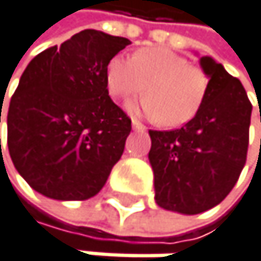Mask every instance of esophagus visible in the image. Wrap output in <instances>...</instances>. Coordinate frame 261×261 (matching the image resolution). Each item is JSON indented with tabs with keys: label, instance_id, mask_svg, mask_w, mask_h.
<instances>
[{
	"label": "esophagus",
	"instance_id": "esophagus-1",
	"mask_svg": "<svg viewBox=\"0 0 261 261\" xmlns=\"http://www.w3.org/2000/svg\"><path fill=\"white\" fill-rule=\"evenodd\" d=\"M132 126H133V129H136V132H145V125H142L139 120H133L132 122Z\"/></svg>",
	"mask_w": 261,
	"mask_h": 261
}]
</instances>
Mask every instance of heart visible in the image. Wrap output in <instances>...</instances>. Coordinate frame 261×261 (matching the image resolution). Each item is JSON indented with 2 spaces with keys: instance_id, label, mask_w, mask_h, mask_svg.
<instances>
[{
  "instance_id": "heart-1",
  "label": "heart",
  "mask_w": 261,
  "mask_h": 261,
  "mask_svg": "<svg viewBox=\"0 0 261 261\" xmlns=\"http://www.w3.org/2000/svg\"><path fill=\"white\" fill-rule=\"evenodd\" d=\"M106 83L122 100H132L145 87L147 97L129 109L163 126H180L200 111L210 80L203 68L185 56L153 46L138 49L132 59L113 56L106 64Z\"/></svg>"
}]
</instances>
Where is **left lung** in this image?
Masks as SVG:
<instances>
[{
  "mask_svg": "<svg viewBox=\"0 0 261 261\" xmlns=\"http://www.w3.org/2000/svg\"><path fill=\"white\" fill-rule=\"evenodd\" d=\"M200 65L210 84L196 117L170 132H148L155 200L183 215L203 213L228 196L249 145L252 103L243 84L212 58H200Z\"/></svg>",
  "mask_w": 261,
  "mask_h": 261,
  "instance_id": "left-lung-1",
  "label": "left lung"
}]
</instances>
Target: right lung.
I'll return each mask as SVG.
<instances>
[{
	"instance_id": "obj_1",
	"label": "right lung",
	"mask_w": 261,
	"mask_h": 261,
	"mask_svg": "<svg viewBox=\"0 0 261 261\" xmlns=\"http://www.w3.org/2000/svg\"><path fill=\"white\" fill-rule=\"evenodd\" d=\"M129 43L84 29L28 64L6 113L7 147L34 191L86 200L105 186L132 132L109 97L106 64Z\"/></svg>"
}]
</instances>
